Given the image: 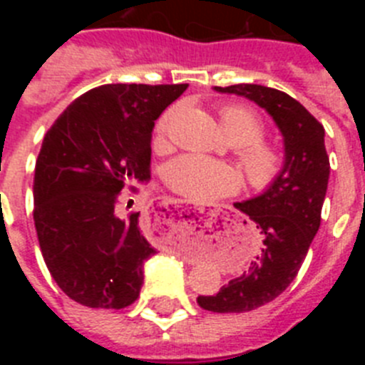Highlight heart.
<instances>
[{
    "label": "heart",
    "instance_id": "1",
    "mask_svg": "<svg viewBox=\"0 0 365 365\" xmlns=\"http://www.w3.org/2000/svg\"><path fill=\"white\" fill-rule=\"evenodd\" d=\"M177 111L179 108L173 106L157 118L153 128L155 148H164L168 144ZM219 115L227 137L235 146H240L237 159L248 185L259 192L276 185L285 172V155L276 144L263 140L267 128L259 115L240 104L222 106ZM164 180L170 188L182 193L185 197L201 202L232 195L241 186V175L234 166L197 153L180 155L168 163Z\"/></svg>",
    "mask_w": 365,
    "mask_h": 365
}]
</instances>
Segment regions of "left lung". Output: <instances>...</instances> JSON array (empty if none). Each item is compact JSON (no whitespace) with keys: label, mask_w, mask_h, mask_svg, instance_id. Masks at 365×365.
Here are the masks:
<instances>
[{"label":"left lung","mask_w":365,"mask_h":365,"mask_svg":"<svg viewBox=\"0 0 365 365\" xmlns=\"http://www.w3.org/2000/svg\"><path fill=\"white\" fill-rule=\"evenodd\" d=\"M215 89L247 96L265 108L285 138V172L278 182L259 197L234 205L256 222L263 241L259 252L217 294L197 298L206 311L247 312L278 298L298 276L320 228L331 166L324 125L298 100L257 83Z\"/></svg>","instance_id":"obj_1"}]
</instances>
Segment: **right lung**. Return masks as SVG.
<instances>
[{
  "label": "right lung",
  "instance_id": "obj_1",
  "mask_svg": "<svg viewBox=\"0 0 365 365\" xmlns=\"http://www.w3.org/2000/svg\"><path fill=\"white\" fill-rule=\"evenodd\" d=\"M188 83H106L83 93L45 133L34 170V225L45 265L80 305L124 309L157 250L120 193L150 179L151 131ZM128 210V208H125Z\"/></svg>",
  "mask_w": 365,
  "mask_h": 365
}]
</instances>
